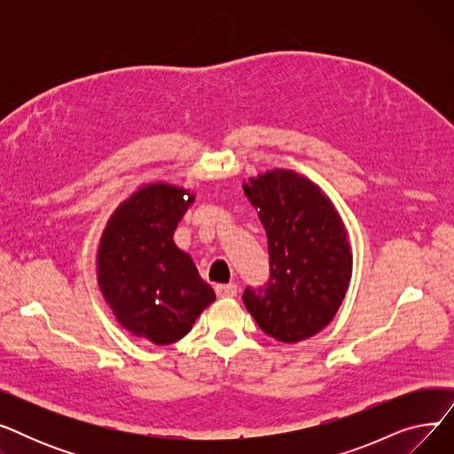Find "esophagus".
<instances>
[{
	"mask_svg": "<svg viewBox=\"0 0 454 454\" xmlns=\"http://www.w3.org/2000/svg\"><path fill=\"white\" fill-rule=\"evenodd\" d=\"M215 293H217L219 298H233L237 294V285L233 283L217 285V287H215Z\"/></svg>",
	"mask_w": 454,
	"mask_h": 454,
	"instance_id": "34e87169",
	"label": "esophagus"
}]
</instances>
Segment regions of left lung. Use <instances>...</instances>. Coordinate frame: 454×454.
<instances>
[{
	"label": "left lung",
	"mask_w": 454,
	"mask_h": 454,
	"mask_svg": "<svg viewBox=\"0 0 454 454\" xmlns=\"http://www.w3.org/2000/svg\"><path fill=\"white\" fill-rule=\"evenodd\" d=\"M269 239L270 279L243 301L267 335L294 344L315 337L348 293L353 252L348 228L324 189L291 169L243 182Z\"/></svg>",
	"instance_id": "obj_1"
}]
</instances>
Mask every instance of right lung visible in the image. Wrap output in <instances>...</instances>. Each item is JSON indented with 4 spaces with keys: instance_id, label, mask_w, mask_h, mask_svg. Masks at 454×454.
Returning <instances> with one entry per match:
<instances>
[{
    "instance_id": "1",
    "label": "right lung",
    "mask_w": 454,
    "mask_h": 454,
    "mask_svg": "<svg viewBox=\"0 0 454 454\" xmlns=\"http://www.w3.org/2000/svg\"><path fill=\"white\" fill-rule=\"evenodd\" d=\"M191 189L149 182L119 204L101 233L95 274L112 315L136 339L167 346L195 325L215 291L173 239Z\"/></svg>"
}]
</instances>
